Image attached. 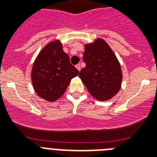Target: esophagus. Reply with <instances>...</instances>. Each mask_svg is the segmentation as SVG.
Here are the masks:
<instances>
[{"mask_svg":"<svg viewBox=\"0 0 157 157\" xmlns=\"http://www.w3.org/2000/svg\"><path fill=\"white\" fill-rule=\"evenodd\" d=\"M75 67L78 69V71H80V70H81V65H80L79 63H78V64L75 66Z\"/></svg>","mask_w":157,"mask_h":157,"instance_id":"obj_1","label":"esophagus"}]
</instances>
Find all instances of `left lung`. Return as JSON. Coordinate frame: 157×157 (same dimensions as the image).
Here are the masks:
<instances>
[{
    "mask_svg": "<svg viewBox=\"0 0 157 157\" xmlns=\"http://www.w3.org/2000/svg\"><path fill=\"white\" fill-rule=\"evenodd\" d=\"M84 47L82 59L86 67L78 76L94 98L101 101L110 100L121 88L123 73L120 62L104 39L98 38Z\"/></svg>",
    "mask_w": 157,
    "mask_h": 157,
    "instance_id": "1",
    "label": "left lung"
}]
</instances>
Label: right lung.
Returning a JSON list of instances; mask_svg holds the SVG:
<instances>
[{"instance_id": "right-lung-1", "label": "right lung", "mask_w": 157, "mask_h": 157, "mask_svg": "<svg viewBox=\"0 0 157 157\" xmlns=\"http://www.w3.org/2000/svg\"><path fill=\"white\" fill-rule=\"evenodd\" d=\"M78 71L71 64L59 40L48 42L36 57L32 67L31 81L37 96L53 102L63 95L71 80Z\"/></svg>"}]
</instances>
